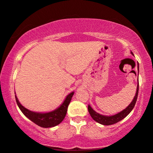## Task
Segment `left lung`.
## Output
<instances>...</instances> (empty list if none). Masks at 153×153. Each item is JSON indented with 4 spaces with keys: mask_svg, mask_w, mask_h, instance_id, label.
Returning a JSON list of instances; mask_svg holds the SVG:
<instances>
[{
    "mask_svg": "<svg viewBox=\"0 0 153 153\" xmlns=\"http://www.w3.org/2000/svg\"><path fill=\"white\" fill-rule=\"evenodd\" d=\"M131 54L132 56H134V54L131 52ZM137 71H139V64L137 62ZM139 73V72H138ZM138 91H139V82H138V79H137V90H136V93L135 97H134L133 100H132V102L129 104V105L126 108H125L124 110H123L122 111L119 112L116 114L113 115H101V114L95 112L94 110L92 108V107L88 105V112H89L90 115L92 117V118L95 121H96L97 123H100L101 125H103V126H110V125L115 124V123H118L119 121L122 120L123 119H124L127 115H129V113L132 111L133 108L135 107V102L137 101V95H138Z\"/></svg>",
    "mask_w": 153,
    "mask_h": 153,
    "instance_id": "1",
    "label": "left lung"
}]
</instances>
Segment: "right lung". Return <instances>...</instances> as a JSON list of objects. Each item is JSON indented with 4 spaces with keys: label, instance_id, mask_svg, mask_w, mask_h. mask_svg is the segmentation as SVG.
<instances>
[{
    "label": "right lung",
    "instance_id": "right-lung-1",
    "mask_svg": "<svg viewBox=\"0 0 153 153\" xmlns=\"http://www.w3.org/2000/svg\"><path fill=\"white\" fill-rule=\"evenodd\" d=\"M73 95H74V92L69 93L66 96L62 103L58 108L51 112H48V113H38V112L31 111L20 103L16 95L15 96H16V102H17L18 108H20V110H21V112L25 117L30 120L32 122L36 123V125H38V126L48 128L58 126L63 120L66 113H67L68 107L71 102Z\"/></svg>",
    "mask_w": 153,
    "mask_h": 153
}]
</instances>
